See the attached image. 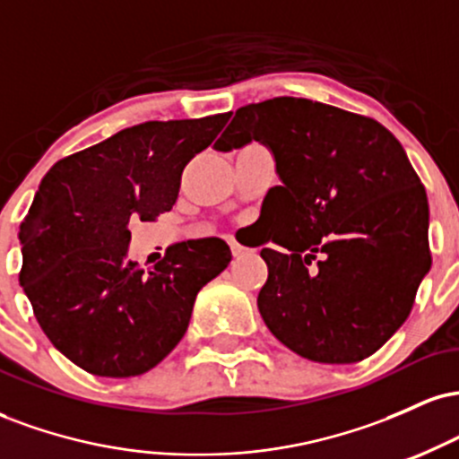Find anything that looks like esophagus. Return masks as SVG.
<instances>
[{"label": "esophagus", "instance_id": "obj_1", "mask_svg": "<svg viewBox=\"0 0 459 459\" xmlns=\"http://www.w3.org/2000/svg\"><path fill=\"white\" fill-rule=\"evenodd\" d=\"M230 252H233V256H241L246 255V247L237 244V241H230Z\"/></svg>", "mask_w": 459, "mask_h": 459}]
</instances>
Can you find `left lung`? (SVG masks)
I'll return each mask as SVG.
<instances>
[{"label":"left lung","mask_w":459,"mask_h":459,"mask_svg":"<svg viewBox=\"0 0 459 459\" xmlns=\"http://www.w3.org/2000/svg\"><path fill=\"white\" fill-rule=\"evenodd\" d=\"M252 140L272 151L282 183L263 203L284 247L261 250L263 321L313 362L371 356L408 319L431 267L428 194L403 146L377 120L296 97L239 108L213 149Z\"/></svg>","instance_id":"obj_1"}]
</instances>
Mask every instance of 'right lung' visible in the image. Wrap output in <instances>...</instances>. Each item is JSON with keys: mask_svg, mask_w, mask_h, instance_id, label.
I'll return each instance as SVG.
<instances>
[{"mask_svg": "<svg viewBox=\"0 0 459 459\" xmlns=\"http://www.w3.org/2000/svg\"><path fill=\"white\" fill-rule=\"evenodd\" d=\"M230 114L151 120L123 129L47 172L19 241V284L68 360L101 377H131L170 354L200 289L230 263L218 237L168 247L151 270L129 259V224L170 212L183 168Z\"/></svg>", "mask_w": 459, "mask_h": 459, "instance_id": "1", "label": "right lung"}]
</instances>
